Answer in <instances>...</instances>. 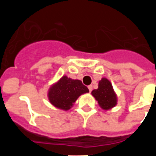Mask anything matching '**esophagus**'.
Here are the masks:
<instances>
[{
  "label": "esophagus",
  "instance_id": "1",
  "mask_svg": "<svg viewBox=\"0 0 156 156\" xmlns=\"http://www.w3.org/2000/svg\"><path fill=\"white\" fill-rule=\"evenodd\" d=\"M88 89H89V91L91 92L92 89H93V86H92V85H89V86H88Z\"/></svg>",
  "mask_w": 156,
  "mask_h": 156
}]
</instances>
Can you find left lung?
Instances as JSON below:
<instances>
[{
    "label": "left lung",
    "mask_w": 156,
    "mask_h": 156,
    "mask_svg": "<svg viewBox=\"0 0 156 156\" xmlns=\"http://www.w3.org/2000/svg\"><path fill=\"white\" fill-rule=\"evenodd\" d=\"M91 94L103 109L108 110L116 105V95L110 81L105 78L99 81L98 88L92 90Z\"/></svg>",
    "instance_id": "1"
}]
</instances>
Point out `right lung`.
<instances>
[{
	"label": "right lung",
	"mask_w": 156,
	"mask_h": 156,
	"mask_svg": "<svg viewBox=\"0 0 156 156\" xmlns=\"http://www.w3.org/2000/svg\"><path fill=\"white\" fill-rule=\"evenodd\" d=\"M87 92L88 88L80 80H72L65 76L50 88L48 97L51 103L55 107L68 110L80 95Z\"/></svg>",
	"instance_id": "obj_1"
}]
</instances>
